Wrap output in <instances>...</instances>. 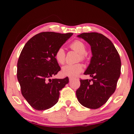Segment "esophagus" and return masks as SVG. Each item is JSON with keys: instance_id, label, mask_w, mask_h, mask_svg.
<instances>
[{"instance_id": "1", "label": "esophagus", "mask_w": 134, "mask_h": 134, "mask_svg": "<svg viewBox=\"0 0 134 134\" xmlns=\"http://www.w3.org/2000/svg\"><path fill=\"white\" fill-rule=\"evenodd\" d=\"M72 80H73V78H72V77H69V81H71Z\"/></svg>"}]
</instances>
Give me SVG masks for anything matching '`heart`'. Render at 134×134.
<instances>
[{"label": "heart", "instance_id": "b5f03b06", "mask_svg": "<svg viewBox=\"0 0 134 134\" xmlns=\"http://www.w3.org/2000/svg\"><path fill=\"white\" fill-rule=\"evenodd\" d=\"M70 48L79 54V60L85 61L87 59L86 55V46L85 43L80 40H75L70 44ZM55 58L57 62L61 64H63L65 61V53L62 47L59 48L56 51ZM83 70V65L80 63L77 64H67L62 68V72L65 76L74 77L78 75Z\"/></svg>", "mask_w": 134, "mask_h": 134}]
</instances>
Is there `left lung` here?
I'll return each mask as SVG.
<instances>
[{"label": "left lung", "mask_w": 134, "mask_h": 134, "mask_svg": "<svg viewBox=\"0 0 134 134\" xmlns=\"http://www.w3.org/2000/svg\"><path fill=\"white\" fill-rule=\"evenodd\" d=\"M77 37L91 47L92 57L84 74L92 79H81L76 96L81 105L94 109L103 105L116 90L121 74V58L111 41L101 34L82 33Z\"/></svg>", "instance_id": "8db88e82"}]
</instances>
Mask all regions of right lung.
<instances>
[{
	"instance_id": "right-lung-1",
	"label": "right lung",
	"mask_w": 134,
	"mask_h": 134,
	"mask_svg": "<svg viewBox=\"0 0 134 134\" xmlns=\"http://www.w3.org/2000/svg\"><path fill=\"white\" fill-rule=\"evenodd\" d=\"M72 33L43 32L32 37L25 45L17 64V78L22 96L35 109L44 110L58 101L60 90L69 83V77L50 79L60 71L55 58L56 51Z\"/></svg>"
}]
</instances>
